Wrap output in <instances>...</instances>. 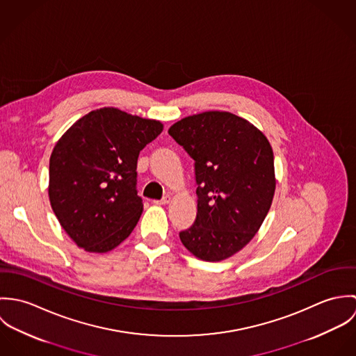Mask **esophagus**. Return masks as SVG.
Segmentation results:
<instances>
[{"label":"esophagus","instance_id":"esophagus-1","mask_svg":"<svg viewBox=\"0 0 356 356\" xmlns=\"http://www.w3.org/2000/svg\"><path fill=\"white\" fill-rule=\"evenodd\" d=\"M153 203L160 204V205H163V204L170 203V196H164L163 199H160V200H154Z\"/></svg>","mask_w":356,"mask_h":356}]
</instances>
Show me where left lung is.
I'll return each instance as SVG.
<instances>
[{
  "label": "left lung",
  "instance_id": "obj_1",
  "mask_svg": "<svg viewBox=\"0 0 356 356\" xmlns=\"http://www.w3.org/2000/svg\"><path fill=\"white\" fill-rule=\"evenodd\" d=\"M168 134L195 160L197 215L179 232L182 244L207 261L230 257L254 238L273 202L267 138L248 120L219 111L188 116Z\"/></svg>",
  "mask_w": 356,
  "mask_h": 356
}]
</instances>
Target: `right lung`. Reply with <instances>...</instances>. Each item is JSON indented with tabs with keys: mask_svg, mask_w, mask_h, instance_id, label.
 <instances>
[{
	"mask_svg": "<svg viewBox=\"0 0 356 356\" xmlns=\"http://www.w3.org/2000/svg\"><path fill=\"white\" fill-rule=\"evenodd\" d=\"M161 130L157 120L102 108L58 140L49 161V200L78 247L102 254L130 236L143 213L138 154Z\"/></svg>",
	"mask_w": 356,
	"mask_h": 356,
	"instance_id": "add662e5",
	"label": "right lung"
}]
</instances>
